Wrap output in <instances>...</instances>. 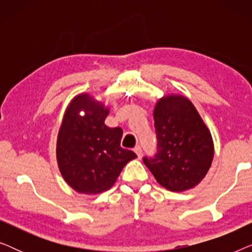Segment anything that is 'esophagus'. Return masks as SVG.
<instances>
[{
    "label": "esophagus",
    "mask_w": 252,
    "mask_h": 252,
    "mask_svg": "<svg viewBox=\"0 0 252 252\" xmlns=\"http://www.w3.org/2000/svg\"><path fill=\"white\" fill-rule=\"evenodd\" d=\"M134 151H135V154L137 155V158L142 157V149H141L140 146H136L135 148H134Z\"/></svg>",
    "instance_id": "esophagus-1"
}]
</instances>
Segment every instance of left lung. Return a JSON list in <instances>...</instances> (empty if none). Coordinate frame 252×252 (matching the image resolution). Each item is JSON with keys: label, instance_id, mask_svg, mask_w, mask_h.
I'll return each mask as SVG.
<instances>
[{"label": "left lung", "instance_id": "left-lung-1", "mask_svg": "<svg viewBox=\"0 0 252 252\" xmlns=\"http://www.w3.org/2000/svg\"><path fill=\"white\" fill-rule=\"evenodd\" d=\"M157 154L143 163L161 187L185 191L201 182L211 167L212 135L194 104L178 94L164 95L154 109Z\"/></svg>", "mask_w": 252, "mask_h": 252}]
</instances>
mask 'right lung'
I'll return each instance as SVG.
<instances>
[{"mask_svg": "<svg viewBox=\"0 0 252 252\" xmlns=\"http://www.w3.org/2000/svg\"><path fill=\"white\" fill-rule=\"evenodd\" d=\"M109 112L104 103L88 93L74 96L65 110L56 158L62 177L79 194L109 190L124 166L136 158L132 150L120 147L123 129L104 124Z\"/></svg>", "mask_w": 252, "mask_h": 252, "instance_id": "add662e5", "label": "right lung"}]
</instances>
